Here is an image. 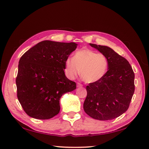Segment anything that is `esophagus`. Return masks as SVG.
Instances as JSON below:
<instances>
[{
    "label": "esophagus",
    "mask_w": 149,
    "mask_h": 149,
    "mask_svg": "<svg viewBox=\"0 0 149 149\" xmlns=\"http://www.w3.org/2000/svg\"><path fill=\"white\" fill-rule=\"evenodd\" d=\"M76 86H77L78 88H79V87H83V84H81L79 83H78L77 84H76Z\"/></svg>",
    "instance_id": "esophagus-1"
}]
</instances>
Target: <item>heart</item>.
Masks as SVG:
<instances>
[{
  "instance_id": "1",
  "label": "heart",
  "mask_w": 149,
  "mask_h": 149,
  "mask_svg": "<svg viewBox=\"0 0 149 149\" xmlns=\"http://www.w3.org/2000/svg\"><path fill=\"white\" fill-rule=\"evenodd\" d=\"M108 60L102 53L84 48L76 52L73 58H67L65 62V71L67 77L73 79L81 70L84 81L93 83L102 79L106 73Z\"/></svg>"
}]
</instances>
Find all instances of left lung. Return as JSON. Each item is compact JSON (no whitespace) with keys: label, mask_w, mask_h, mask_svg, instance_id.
I'll list each match as a JSON object with an SVG mask.
<instances>
[{"label":"left lung","mask_w":149,"mask_h":149,"mask_svg":"<svg viewBox=\"0 0 149 149\" xmlns=\"http://www.w3.org/2000/svg\"><path fill=\"white\" fill-rule=\"evenodd\" d=\"M108 60V71L100 81L86 86L83 109L92 118L107 120L127 111L135 90V75L128 61L112 48L89 43Z\"/></svg>","instance_id":"left-lung-1"}]
</instances>
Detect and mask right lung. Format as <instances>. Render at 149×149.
Here are the masks:
<instances>
[{
	"mask_svg": "<svg viewBox=\"0 0 149 149\" xmlns=\"http://www.w3.org/2000/svg\"><path fill=\"white\" fill-rule=\"evenodd\" d=\"M78 44L45 40L22 56L16 78L17 97L26 114L49 119L59 113L63 94L76 88L65 76V62Z\"/></svg>",
	"mask_w": 149,
	"mask_h": 149,
	"instance_id": "add662e5",
	"label": "right lung"
}]
</instances>
